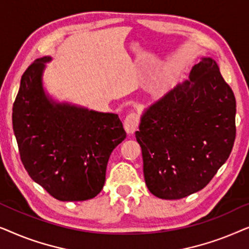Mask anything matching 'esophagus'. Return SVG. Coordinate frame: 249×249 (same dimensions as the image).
<instances>
[{"instance_id":"34e87169","label":"esophagus","mask_w":249,"mask_h":249,"mask_svg":"<svg viewBox=\"0 0 249 249\" xmlns=\"http://www.w3.org/2000/svg\"><path fill=\"white\" fill-rule=\"evenodd\" d=\"M139 124V117L136 113H130L128 114L124 119V130L127 131L128 135H132L136 131V129L138 127Z\"/></svg>"}]
</instances>
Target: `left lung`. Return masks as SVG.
Masks as SVG:
<instances>
[{
    "mask_svg": "<svg viewBox=\"0 0 249 249\" xmlns=\"http://www.w3.org/2000/svg\"><path fill=\"white\" fill-rule=\"evenodd\" d=\"M236 98L211 57L146 108L136 139L153 195L180 199L203 189L232 151Z\"/></svg>",
    "mask_w": 249,
    "mask_h": 249,
    "instance_id": "left-lung-1",
    "label": "left lung"
}]
</instances>
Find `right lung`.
Masks as SVG:
<instances>
[{
	"label": "right lung",
	"mask_w": 249,
	"mask_h": 249,
	"mask_svg": "<svg viewBox=\"0 0 249 249\" xmlns=\"http://www.w3.org/2000/svg\"><path fill=\"white\" fill-rule=\"evenodd\" d=\"M51 56L27 68L12 108V125L26 171L54 198L79 202L103 189L111 153L125 138L118 114L70 103L45 93L43 72Z\"/></svg>",
	"instance_id": "1"
}]
</instances>
